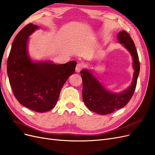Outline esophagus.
<instances>
[{"mask_svg": "<svg viewBox=\"0 0 155 155\" xmlns=\"http://www.w3.org/2000/svg\"><path fill=\"white\" fill-rule=\"evenodd\" d=\"M83 67H84V64L82 63H78L76 67V71L77 72H79L83 68Z\"/></svg>", "mask_w": 155, "mask_h": 155, "instance_id": "34e87169", "label": "esophagus"}]
</instances>
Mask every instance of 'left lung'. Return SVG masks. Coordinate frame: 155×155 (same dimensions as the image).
I'll return each mask as SVG.
<instances>
[{"mask_svg":"<svg viewBox=\"0 0 155 155\" xmlns=\"http://www.w3.org/2000/svg\"><path fill=\"white\" fill-rule=\"evenodd\" d=\"M118 38L120 43L123 44L130 51L133 58L134 72L130 87L121 93L110 92L107 91L88 70H83L81 71L83 101L89 110L101 115L112 113L128 104L133 96L140 72L138 52L130 35L123 30L119 33Z\"/></svg>","mask_w":155,"mask_h":155,"instance_id":"obj_1","label":"left lung"}]
</instances>
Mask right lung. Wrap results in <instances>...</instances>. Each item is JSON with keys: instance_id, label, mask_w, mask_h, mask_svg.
<instances>
[{"instance_id": "add662e5", "label": "right lung", "mask_w": 155, "mask_h": 155, "mask_svg": "<svg viewBox=\"0 0 155 155\" xmlns=\"http://www.w3.org/2000/svg\"><path fill=\"white\" fill-rule=\"evenodd\" d=\"M38 26H25L14 39L7 61V72L13 95L22 105L38 112L52 109L68 78L75 72L76 61L54 64L33 63L27 52V41Z\"/></svg>"}]
</instances>
